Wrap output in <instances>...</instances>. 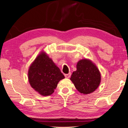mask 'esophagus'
<instances>
[{"instance_id":"1","label":"esophagus","mask_w":128,"mask_h":128,"mask_svg":"<svg viewBox=\"0 0 128 128\" xmlns=\"http://www.w3.org/2000/svg\"><path fill=\"white\" fill-rule=\"evenodd\" d=\"M64 76H65L66 78H69L71 76V73L70 72V73H68V74H64Z\"/></svg>"}]
</instances>
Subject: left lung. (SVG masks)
Here are the masks:
<instances>
[{"instance_id": "left-lung-1", "label": "left lung", "mask_w": 128, "mask_h": 128, "mask_svg": "<svg viewBox=\"0 0 128 128\" xmlns=\"http://www.w3.org/2000/svg\"><path fill=\"white\" fill-rule=\"evenodd\" d=\"M70 80L79 92L89 94L99 87L101 75L99 69L91 60L83 59L77 63L76 70L72 72Z\"/></svg>"}]
</instances>
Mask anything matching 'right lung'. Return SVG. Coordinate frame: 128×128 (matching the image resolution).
Listing matches in <instances>:
<instances>
[{
    "instance_id": "right-lung-1",
    "label": "right lung",
    "mask_w": 128,
    "mask_h": 128,
    "mask_svg": "<svg viewBox=\"0 0 128 128\" xmlns=\"http://www.w3.org/2000/svg\"><path fill=\"white\" fill-rule=\"evenodd\" d=\"M28 75L30 86L45 96L52 95L58 82L64 78L60 69L44 52L30 64Z\"/></svg>"
}]
</instances>
